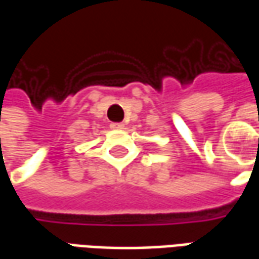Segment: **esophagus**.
I'll return each mask as SVG.
<instances>
[{
    "mask_svg": "<svg viewBox=\"0 0 259 259\" xmlns=\"http://www.w3.org/2000/svg\"><path fill=\"white\" fill-rule=\"evenodd\" d=\"M124 127L123 123H111V129L112 130H122Z\"/></svg>",
    "mask_w": 259,
    "mask_h": 259,
    "instance_id": "34e87169",
    "label": "esophagus"
}]
</instances>
